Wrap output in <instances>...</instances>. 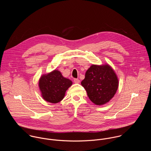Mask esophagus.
<instances>
[{"label": "esophagus", "instance_id": "esophagus-1", "mask_svg": "<svg viewBox=\"0 0 151 151\" xmlns=\"http://www.w3.org/2000/svg\"><path fill=\"white\" fill-rule=\"evenodd\" d=\"M74 82L75 83H76V84H78V83H80V80H78V78H74Z\"/></svg>", "mask_w": 151, "mask_h": 151}]
</instances>
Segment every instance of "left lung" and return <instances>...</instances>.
Here are the masks:
<instances>
[{
	"mask_svg": "<svg viewBox=\"0 0 151 151\" xmlns=\"http://www.w3.org/2000/svg\"><path fill=\"white\" fill-rule=\"evenodd\" d=\"M81 85L89 99L96 105L106 104L114 96L119 80L113 68L108 65H92L86 73Z\"/></svg>",
	"mask_w": 151,
	"mask_h": 151,
	"instance_id": "8db88e82",
	"label": "left lung"
}]
</instances>
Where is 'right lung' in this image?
Instances as JSON below:
<instances>
[{"instance_id":"1","label":"right lung","mask_w":151,"mask_h":151,"mask_svg":"<svg viewBox=\"0 0 151 151\" xmlns=\"http://www.w3.org/2000/svg\"><path fill=\"white\" fill-rule=\"evenodd\" d=\"M71 85L72 81L65 78L57 70L42 75L39 80L43 99L52 104L60 102L64 98L65 91Z\"/></svg>"}]
</instances>
